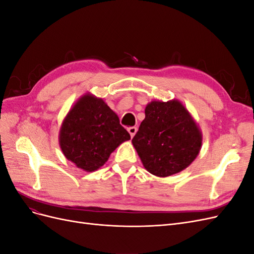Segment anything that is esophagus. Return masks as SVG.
Here are the masks:
<instances>
[{"instance_id":"34e87169","label":"esophagus","mask_w":254,"mask_h":254,"mask_svg":"<svg viewBox=\"0 0 254 254\" xmlns=\"http://www.w3.org/2000/svg\"><path fill=\"white\" fill-rule=\"evenodd\" d=\"M127 130H128V132H129L130 136L133 137L134 134L136 133V130H137V129H136V127H128Z\"/></svg>"}]
</instances>
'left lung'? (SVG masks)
Segmentation results:
<instances>
[{"instance_id": "obj_1", "label": "left lung", "mask_w": 254, "mask_h": 254, "mask_svg": "<svg viewBox=\"0 0 254 254\" xmlns=\"http://www.w3.org/2000/svg\"><path fill=\"white\" fill-rule=\"evenodd\" d=\"M132 144L144 167L157 177H168L187 168L198 156L202 134L179 101H152Z\"/></svg>"}]
</instances>
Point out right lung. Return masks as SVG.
Instances as JSON below:
<instances>
[{
    "label": "right lung",
    "instance_id": "add662e5",
    "mask_svg": "<svg viewBox=\"0 0 254 254\" xmlns=\"http://www.w3.org/2000/svg\"><path fill=\"white\" fill-rule=\"evenodd\" d=\"M130 134L102 98L84 94L68 111L59 132L64 157L78 168L94 172L103 166Z\"/></svg>",
    "mask_w": 254,
    "mask_h": 254
}]
</instances>
